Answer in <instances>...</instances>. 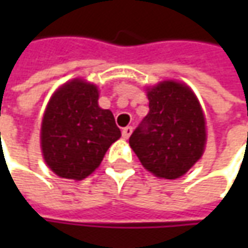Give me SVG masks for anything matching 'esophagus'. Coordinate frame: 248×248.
<instances>
[{"mask_svg": "<svg viewBox=\"0 0 248 248\" xmlns=\"http://www.w3.org/2000/svg\"><path fill=\"white\" fill-rule=\"evenodd\" d=\"M132 134V127H125V128H123V138L124 139H128L129 135Z\"/></svg>", "mask_w": 248, "mask_h": 248, "instance_id": "1", "label": "esophagus"}]
</instances>
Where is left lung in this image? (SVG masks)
<instances>
[{"mask_svg":"<svg viewBox=\"0 0 248 248\" xmlns=\"http://www.w3.org/2000/svg\"><path fill=\"white\" fill-rule=\"evenodd\" d=\"M146 91L149 113L129 137V146L152 174L176 179L204 153V113L184 82L161 81Z\"/></svg>","mask_w":248,"mask_h":248,"instance_id":"1","label":"left lung"}]
</instances>
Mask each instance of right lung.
I'll return each mask as SVG.
<instances>
[{"label":"right lung","mask_w":248,"mask_h":248,"mask_svg":"<svg viewBox=\"0 0 248 248\" xmlns=\"http://www.w3.org/2000/svg\"><path fill=\"white\" fill-rule=\"evenodd\" d=\"M98 99L96 85L74 78L48 102L41 124V150L46 166L61 178H87L121 137L113 113L99 108Z\"/></svg>","instance_id":"add662e5"}]
</instances>
